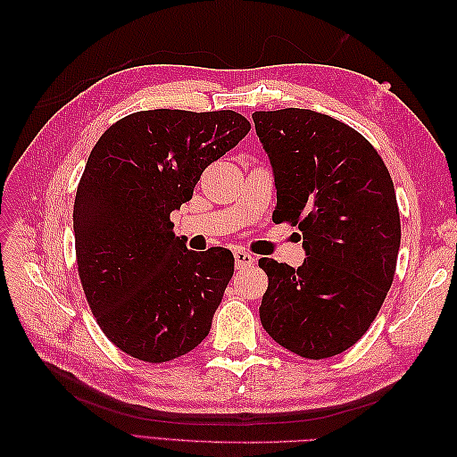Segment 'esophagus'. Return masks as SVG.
<instances>
[{
    "mask_svg": "<svg viewBox=\"0 0 457 457\" xmlns=\"http://www.w3.org/2000/svg\"><path fill=\"white\" fill-rule=\"evenodd\" d=\"M234 257H236V265H237L239 269L251 267V265L255 263V257L251 255V253H247V251H244V249H236V251H234Z\"/></svg>",
    "mask_w": 457,
    "mask_h": 457,
    "instance_id": "34e87169",
    "label": "esophagus"
}]
</instances>
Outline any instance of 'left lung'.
I'll return each mask as SVG.
<instances>
[{"instance_id": "left-lung-1", "label": "left lung", "mask_w": 457, "mask_h": 457, "mask_svg": "<svg viewBox=\"0 0 457 457\" xmlns=\"http://www.w3.org/2000/svg\"><path fill=\"white\" fill-rule=\"evenodd\" d=\"M275 174V221L303 231L298 269L259 259L269 277L261 324L300 357L345 352L393 285L401 216L383 159L361 133L312 110L255 112Z\"/></svg>"}]
</instances>
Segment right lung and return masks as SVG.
Instances as JSON below:
<instances>
[{
	"label": "right lung",
	"mask_w": 457,
	"mask_h": 457,
	"mask_svg": "<svg viewBox=\"0 0 457 457\" xmlns=\"http://www.w3.org/2000/svg\"><path fill=\"white\" fill-rule=\"evenodd\" d=\"M249 129L231 110H149L94 145L74 200L76 263L96 322L128 355L172 361L210 334L234 255L187 249L170 212Z\"/></svg>",
	"instance_id": "right-lung-1"
}]
</instances>
